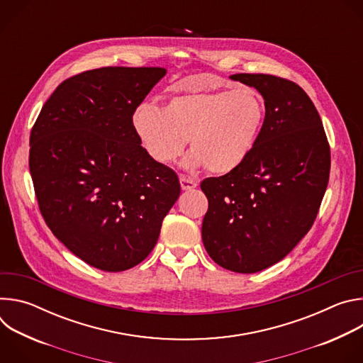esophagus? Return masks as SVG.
I'll list each match as a JSON object with an SVG mask.
<instances>
[{
	"mask_svg": "<svg viewBox=\"0 0 363 363\" xmlns=\"http://www.w3.org/2000/svg\"><path fill=\"white\" fill-rule=\"evenodd\" d=\"M179 182H181V188H182L184 191H191V189H194V188L198 186V182H196L195 179L188 178V177H185V175H181V177H179Z\"/></svg>",
	"mask_w": 363,
	"mask_h": 363,
	"instance_id": "34e87169",
	"label": "esophagus"
}]
</instances>
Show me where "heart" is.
Listing matches in <instances>:
<instances>
[{"mask_svg": "<svg viewBox=\"0 0 363 363\" xmlns=\"http://www.w3.org/2000/svg\"><path fill=\"white\" fill-rule=\"evenodd\" d=\"M266 118L260 91L250 86L192 90L172 96L164 109L140 103L132 116L145 152L158 164L174 162L186 139L192 149L184 161L189 169L206 167L225 175L244 164Z\"/></svg>", "mask_w": 363, "mask_h": 363, "instance_id": "heart-1", "label": "heart"}]
</instances>
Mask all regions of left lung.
I'll use <instances>...</instances> for the list:
<instances>
[{
    "label": "left lung",
    "instance_id": "1",
    "mask_svg": "<svg viewBox=\"0 0 363 363\" xmlns=\"http://www.w3.org/2000/svg\"><path fill=\"white\" fill-rule=\"evenodd\" d=\"M264 99L260 135L241 167L201 182L202 242L213 260L251 274L283 258L312 228L329 182L330 147L313 101L296 83L238 73Z\"/></svg>",
    "mask_w": 363,
    "mask_h": 363
}]
</instances>
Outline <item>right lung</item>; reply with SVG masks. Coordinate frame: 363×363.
I'll use <instances>...</instances> for the list:
<instances>
[{
  "label": "right lung",
  "instance_id": "right-lung-1",
  "mask_svg": "<svg viewBox=\"0 0 363 363\" xmlns=\"http://www.w3.org/2000/svg\"><path fill=\"white\" fill-rule=\"evenodd\" d=\"M167 70L101 67L65 80L30 135L41 216L76 257L103 272L135 267L177 202V174L155 162L132 116Z\"/></svg>",
  "mask_w": 363,
  "mask_h": 363
}]
</instances>
